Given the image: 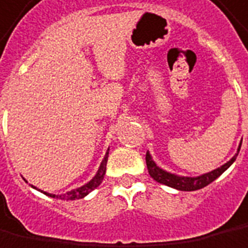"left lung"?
Wrapping results in <instances>:
<instances>
[{
    "instance_id": "left-lung-1",
    "label": "left lung",
    "mask_w": 248,
    "mask_h": 248,
    "mask_svg": "<svg viewBox=\"0 0 248 248\" xmlns=\"http://www.w3.org/2000/svg\"><path fill=\"white\" fill-rule=\"evenodd\" d=\"M240 146H242V141L239 143L238 150H236L235 155L230 161H227L224 165L219 166V168H216V169L211 170V172L202 173L200 176H180V174H176V173L168 172V170L160 168V166L154 162L153 157H152V154L149 153V150L146 152V165H148V170L150 177L154 178L157 183L168 185V186L174 188V189L177 190L190 192V190L202 189L204 186H207V185L211 184L212 181H215L216 178L219 177L220 174L226 172L227 169L232 165L235 160H236L239 150H240Z\"/></svg>"
}]
</instances>
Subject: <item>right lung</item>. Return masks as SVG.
I'll return each mask as SVG.
<instances>
[{"label":"right lung","instance_id":"right-lung-1","mask_svg":"<svg viewBox=\"0 0 248 248\" xmlns=\"http://www.w3.org/2000/svg\"><path fill=\"white\" fill-rule=\"evenodd\" d=\"M108 150L110 149H107L106 154H105V157H103V160L100 162L99 168H98V172L95 173V176L88 183H86L82 186H79V188H75V189H71L68 192H65V193H62V195H55V193H48V192H44V190L39 189V188H36L34 185H32L34 189L39 190L41 193H44L46 196L53 197V199H62V200H76V199H83V197H86L90 193V192H93L95 188H98L100 185V183L103 181V178H105V174H106V165H107V158H108Z\"/></svg>","mask_w":248,"mask_h":248}]
</instances>
